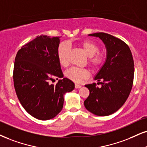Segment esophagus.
I'll use <instances>...</instances> for the list:
<instances>
[{
  "instance_id": "34e87169",
  "label": "esophagus",
  "mask_w": 147,
  "mask_h": 147,
  "mask_svg": "<svg viewBox=\"0 0 147 147\" xmlns=\"http://www.w3.org/2000/svg\"><path fill=\"white\" fill-rule=\"evenodd\" d=\"M75 87L76 88H80L82 87V86H81L80 84H75Z\"/></svg>"
}]
</instances>
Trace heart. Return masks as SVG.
<instances>
[{
    "label": "heart",
    "instance_id": "heart-1",
    "mask_svg": "<svg viewBox=\"0 0 147 147\" xmlns=\"http://www.w3.org/2000/svg\"><path fill=\"white\" fill-rule=\"evenodd\" d=\"M80 46L88 57V64L90 67L95 69L102 64L104 57L102 54L97 52L99 51V46L95 43L89 40H85L80 43ZM69 49L68 44L65 42L61 43L58 47L57 57L59 63L63 66H66L68 63ZM65 76L74 82H80L88 78V72L85 69L72 67L65 72Z\"/></svg>",
    "mask_w": 147,
    "mask_h": 147
}]
</instances>
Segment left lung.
<instances>
[{"label": "left lung", "instance_id": "obj_1", "mask_svg": "<svg viewBox=\"0 0 147 147\" xmlns=\"http://www.w3.org/2000/svg\"><path fill=\"white\" fill-rule=\"evenodd\" d=\"M98 37L104 43L106 57L94 80L95 83L86 84L90 91L84 101L86 109L93 115L106 117L115 113L125 104L131 92L134 75V63L131 50L124 41L105 32L89 34ZM99 83V82H97Z\"/></svg>", "mask_w": 147, "mask_h": 147}]
</instances>
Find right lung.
<instances>
[{"instance_id": "obj_1", "label": "right lung", "mask_w": 147, "mask_h": 147, "mask_svg": "<svg viewBox=\"0 0 147 147\" xmlns=\"http://www.w3.org/2000/svg\"><path fill=\"white\" fill-rule=\"evenodd\" d=\"M60 37L37 36L18 52L13 69L14 87L20 102L29 115L41 121L53 119L63 107L64 95L75 84L63 78L57 57ZM54 78H61L55 85Z\"/></svg>"}]
</instances>
